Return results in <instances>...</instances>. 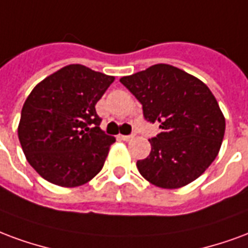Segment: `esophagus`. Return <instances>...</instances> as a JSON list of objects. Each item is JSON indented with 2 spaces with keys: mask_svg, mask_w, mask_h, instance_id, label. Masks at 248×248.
I'll list each match as a JSON object with an SVG mask.
<instances>
[{
  "mask_svg": "<svg viewBox=\"0 0 248 248\" xmlns=\"http://www.w3.org/2000/svg\"><path fill=\"white\" fill-rule=\"evenodd\" d=\"M120 139L122 140H124V141H129V140H132L133 137H135V135H120Z\"/></svg>",
  "mask_w": 248,
  "mask_h": 248,
  "instance_id": "34e87169",
  "label": "esophagus"
}]
</instances>
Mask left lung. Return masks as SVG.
<instances>
[{
	"label": "left lung",
	"mask_w": 248,
	"mask_h": 248,
	"mask_svg": "<svg viewBox=\"0 0 248 248\" xmlns=\"http://www.w3.org/2000/svg\"><path fill=\"white\" fill-rule=\"evenodd\" d=\"M142 104L146 122L160 123L151 153L137 161L145 180L162 189L190 184L216 160L225 117L205 83L170 64H155L120 79Z\"/></svg>",
	"instance_id": "8db88e82"
}]
</instances>
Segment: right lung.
I'll list each match as a JSON object with an SVG mask.
<instances>
[{"label":"right lung","mask_w":248,"mask_h":248,"mask_svg":"<svg viewBox=\"0 0 248 248\" xmlns=\"http://www.w3.org/2000/svg\"><path fill=\"white\" fill-rule=\"evenodd\" d=\"M113 80L82 64H70L30 92L18 139L29 164L46 181L74 187L102 170L115 137L100 129L95 106Z\"/></svg>","instance_id":"right-lung-1"}]
</instances>
